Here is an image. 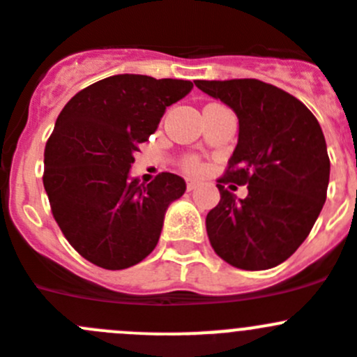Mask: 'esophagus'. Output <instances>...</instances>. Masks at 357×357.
Returning a JSON list of instances; mask_svg holds the SVG:
<instances>
[{
  "label": "esophagus",
  "mask_w": 357,
  "mask_h": 357,
  "mask_svg": "<svg viewBox=\"0 0 357 357\" xmlns=\"http://www.w3.org/2000/svg\"><path fill=\"white\" fill-rule=\"evenodd\" d=\"M196 185H198V182H196V181H188V191H192V189H196Z\"/></svg>",
  "instance_id": "34e87169"
}]
</instances>
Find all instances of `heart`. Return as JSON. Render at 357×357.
<instances>
[{
	"label": "heart",
	"mask_w": 357,
	"mask_h": 357,
	"mask_svg": "<svg viewBox=\"0 0 357 357\" xmlns=\"http://www.w3.org/2000/svg\"><path fill=\"white\" fill-rule=\"evenodd\" d=\"M184 168L188 173H198L202 169V166H200V162L196 161V159H188V161L184 162Z\"/></svg>",
	"instance_id": "1"
}]
</instances>
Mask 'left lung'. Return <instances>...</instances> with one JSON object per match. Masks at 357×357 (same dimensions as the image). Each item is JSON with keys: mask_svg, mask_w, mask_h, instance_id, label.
<instances>
[{"mask_svg": "<svg viewBox=\"0 0 357 357\" xmlns=\"http://www.w3.org/2000/svg\"><path fill=\"white\" fill-rule=\"evenodd\" d=\"M234 109L238 139L223 178L221 200L207 214L208 241L230 266H280L305 243L326 202L329 157L312 111L281 88L258 79L195 81ZM227 181L248 185L236 200Z\"/></svg>", "mask_w": 357, "mask_h": 357, "instance_id": "left-lung-1", "label": "left lung"}]
</instances>
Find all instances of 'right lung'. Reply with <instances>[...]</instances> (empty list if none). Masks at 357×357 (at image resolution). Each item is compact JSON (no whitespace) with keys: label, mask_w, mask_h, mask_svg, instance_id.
Wrapping results in <instances>:
<instances>
[{"label":"right lung","mask_w":357,"mask_h":357,"mask_svg":"<svg viewBox=\"0 0 357 357\" xmlns=\"http://www.w3.org/2000/svg\"><path fill=\"white\" fill-rule=\"evenodd\" d=\"M191 90V81L119 74L81 90L58 114L44 152V188L58 227L91 264L127 269L159 243L185 182L161 173L142 184L130 166L166 107Z\"/></svg>","instance_id":"right-lung-1"}]
</instances>
